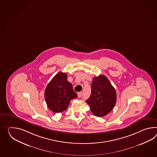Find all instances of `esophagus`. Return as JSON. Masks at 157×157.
Segmentation results:
<instances>
[{
	"mask_svg": "<svg viewBox=\"0 0 157 157\" xmlns=\"http://www.w3.org/2000/svg\"><path fill=\"white\" fill-rule=\"evenodd\" d=\"M78 97H79V98H81V97H82V92H78Z\"/></svg>",
	"mask_w": 157,
	"mask_h": 157,
	"instance_id": "obj_1",
	"label": "esophagus"
}]
</instances>
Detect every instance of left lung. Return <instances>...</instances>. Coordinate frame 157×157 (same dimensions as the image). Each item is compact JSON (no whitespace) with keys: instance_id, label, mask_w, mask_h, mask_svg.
<instances>
[{"instance_id":"left-lung-1","label":"left lung","mask_w":157,"mask_h":157,"mask_svg":"<svg viewBox=\"0 0 157 157\" xmlns=\"http://www.w3.org/2000/svg\"><path fill=\"white\" fill-rule=\"evenodd\" d=\"M116 92L107 77L103 75L94 78L91 94L86 101L94 115L103 117L108 114L116 102Z\"/></svg>"}]
</instances>
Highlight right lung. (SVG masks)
Masks as SVG:
<instances>
[{"mask_svg":"<svg viewBox=\"0 0 157 157\" xmlns=\"http://www.w3.org/2000/svg\"><path fill=\"white\" fill-rule=\"evenodd\" d=\"M67 77V74L59 72L46 86L45 99L49 109L54 113L65 111L70 101L78 96Z\"/></svg>","mask_w":157,"mask_h":157,"instance_id":"1","label":"right lung"}]
</instances>
